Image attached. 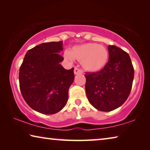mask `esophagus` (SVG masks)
<instances>
[{
	"label": "esophagus",
	"mask_w": 150,
	"mask_h": 150,
	"mask_svg": "<svg viewBox=\"0 0 150 150\" xmlns=\"http://www.w3.org/2000/svg\"><path fill=\"white\" fill-rule=\"evenodd\" d=\"M83 73V71L79 69L77 67H75V69H74V74L75 75H78V74H81V73Z\"/></svg>",
	"instance_id": "obj_1"
}]
</instances>
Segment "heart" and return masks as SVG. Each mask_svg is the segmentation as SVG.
<instances>
[{
    "label": "heart",
    "mask_w": 150,
    "mask_h": 150,
    "mask_svg": "<svg viewBox=\"0 0 150 150\" xmlns=\"http://www.w3.org/2000/svg\"><path fill=\"white\" fill-rule=\"evenodd\" d=\"M63 56L71 62L75 59L82 61L81 63L85 69L95 72L105 67L108 61V53L103 45L95 43H87L75 45L71 51L65 50Z\"/></svg>",
    "instance_id": "b5f03b06"
}]
</instances>
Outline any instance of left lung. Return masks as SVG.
<instances>
[{
    "instance_id": "obj_1",
    "label": "left lung",
    "mask_w": 150,
    "mask_h": 150,
    "mask_svg": "<svg viewBox=\"0 0 150 150\" xmlns=\"http://www.w3.org/2000/svg\"><path fill=\"white\" fill-rule=\"evenodd\" d=\"M108 62L100 71L87 73L85 91L91 105L98 110L112 111L127 100L132 87L134 70L128 53L108 45Z\"/></svg>"
}]
</instances>
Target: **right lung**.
I'll return each instance as SVG.
<instances>
[{
	"label": "right lung",
	"mask_w": 150,
	"mask_h": 150,
	"mask_svg": "<svg viewBox=\"0 0 150 150\" xmlns=\"http://www.w3.org/2000/svg\"><path fill=\"white\" fill-rule=\"evenodd\" d=\"M63 41L43 43L26 52L19 71L20 89L26 103L44 115H54L67 104L74 68L65 69Z\"/></svg>",
	"instance_id": "obj_1"
}]
</instances>
